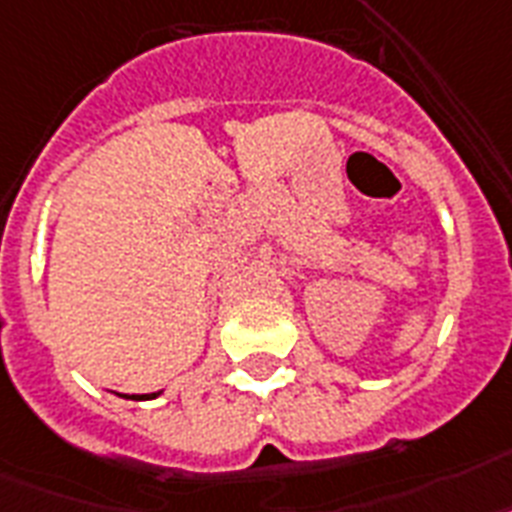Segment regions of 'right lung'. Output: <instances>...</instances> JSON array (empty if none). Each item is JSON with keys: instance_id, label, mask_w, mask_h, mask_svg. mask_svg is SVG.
Listing matches in <instances>:
<instances>
[{"instance_id": "right-lung-1", "label": "right lung", "mask_w": 512, "mask_h": 512, "mask_svg": "<svg viewBox=\"0 0 512 512\" xmlns=\"http://www.w3.org/2000/svg\"><path fill=\"white\" fill-rule=\"evenodd\" d=\"M118 394V392H115ZM162 392H152V394H118V397H126V400H136V402H141V400H155V397H160Z\"/></svg>"}]
</instances>
